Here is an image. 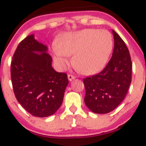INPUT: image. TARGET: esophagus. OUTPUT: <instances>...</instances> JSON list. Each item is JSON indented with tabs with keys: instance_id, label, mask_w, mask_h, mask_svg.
<instances>
[{
	"instance_id": "1",
	"label": "esophagus",
	"mask_w": 146,
	"mask_h": 146,
	"mask_svg": "<svg viewBox=\"0 0 146 146\" xmlns=\"http://www.w3.org/2000/svg\"><path fill=\"white\" fill-rule=\"evenodd\" d=\"M75 78L74 75H72V74H68V79H69V81H72Z\"/></svg>"
}]
</instances>
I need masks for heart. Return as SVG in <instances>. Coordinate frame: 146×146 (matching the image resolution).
Instances as JSON below:
<instances>
[{
    "label": "heart",
    "instance_id": "heart-1",
    "mask_svg": "<svg viewBox=\"0 0 146 146\" xmlns=\"http://www.w3.org/2000/svg\"><path fill=\"white\" fill-rule=\"evenodd\" d=\"M113 46V38L108 31L85 29L62 37L52 55L60 69H65L69 63L68 56L73 55L76 69L82 74H92L106 64Z\"/></svg>",
    "mask_w": 146,
    "mask_h": 146
}]
</instances>
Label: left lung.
Returning <instances> with one entry per match:
<instances>
[{"instance_id": "8db88e82", "label": "left lung", "mask_w": 146, "mask_h": 146, "mask_svg": "<svg viewBox=\"0 0 146 146\" xmlns=\"http://www.w3.org/2000/svg\"><path fill=\"white\" fill-rule=\"evenodd\" d=\"M114 49L108 64L99 74L83 79L84 101L90 110L98 114L113 111L123 101L131 82L129 51L119 35L113 31Z\"/></svg>"}]
</instances>
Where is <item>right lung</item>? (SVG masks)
<instances>
[{"instance_id":"1","label":"right lung","mask_w":146,"mask_h":146,"mask_svg":"<svg viewBox=\"0 0 146 146\" xmlns=\"http://www.w3.org/2000/svg\"><path fill=\"white\" fill-rule=\"evenodd\" d=\"M47 51V46L30 35L19 44L11 64L17 100L30 114L40 118L57 111L69 83L66 73L54 70L52 57Z\"/></svg>"}]
</instances>
